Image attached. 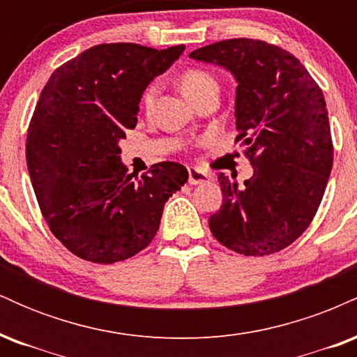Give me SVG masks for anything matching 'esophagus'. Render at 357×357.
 Wrapping results in <instances>:
<instances>
[{
    "instance_id": "34e87169",
    "label": "esophagus",
    "mask_w": 357,
    "mask_h": 357,
    "mask_svg": "<svg viewBox=\"0 0 357 357\" xmlns=\"http://www.w3.org/2000/svg\"><path fill=\"white\" fill-rule=\"evenodd\" d=\"M211 179V176L208 173H204V171L199 169V167H195L191 166L190 169H188V183L191 184V186H196V184H203V183H208Z\"/></svg>"
}]
</instances>
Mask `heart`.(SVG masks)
I'll return each mask as SVG.
<instances>
[{
	"instance_id": "heart-1",
	"label": "heart",
	"mask_w": 357,
	"mask_h": 357,
	"mask_svg": "<svg viewBox=\"0 0 357 357\" xmlns=\"http://www.w3.org/2000/svg\"><path fill=\"white\" fill-rule=\"evenodd\" d=\"M179 85H181L184 96L192 102H196L204 93L211 92V90H218V80L208 72L206 68L202 67H186L179 73ZM159 90V82L153 80L151 84L146 85V89L141 93V105L144 109L153 107V102L155 99V93Z\"/></svg>"
}]
</instances>
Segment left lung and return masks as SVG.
I'll return each mask as SVG.
<instances>
[{
	"label": "left lung",
	"instance_id": "8db88e82",
	"mask_svg": "<svg viewBox=\"0 0 357 357\" xmlns=\"http://www.w3.org/2000/svg\"><path fill=\"white\" fill-rule=\"evenodd\" d=\"M190 56L236 77L235 142L253 166L243 186L220 174L223 206L208 221L213 236L240 255L280 252L312 223L333 169L322 89L297 56L261 40H223Z\"/></svg>",
	"mask_w": 357,
	"mask_h": 357
}]
</instances>
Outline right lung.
I'll list each match as a JSON object with an SVG mask.
<instances>
[{"label": "right lung", "mask_w": 357, "mask_h": 357, "mask_svg": "<svg viewBox=\"0 0 357 357\" xmlns=\"http://www.w3.org/2000/svg\"><path fill=\"white\" fill-rule=\"evenodd\" d=\"M183 50L96 45L60 65L40 93L26 134L28 171L50 231L82 260L109 265L144 250L165 203L188 181L179 162L137 176L119 158L142 90Z\"/></svg>", "instance_id": "obj_1"}]
</instances>
